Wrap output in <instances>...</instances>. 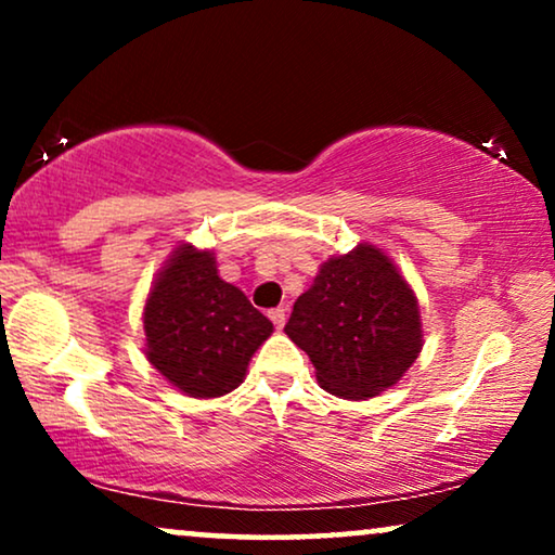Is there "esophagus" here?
<instances>
[{
	"instance_id": "obj_1",
	"label": "esophagus",
	"mask_w": 555,
	"mask_h": 555,
	"mask_svg": "<svg viewBox=\"0 0 555 555\" xmlns=\"http://www.w3.org/2000/svg\"><path fill=\"white\" fill-rule=\"evenodd\" d=\"M268 315H270V321L275 323V328H283L285 321H287V313H285V308H272Z\"/></svg>"
}]
</instances>
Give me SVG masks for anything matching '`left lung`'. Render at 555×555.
I'll return each instance as SVG.
<instances>
[{
    "label": "left lung",
    "instance_id": "1",
    "mask_svg": "<svg viewBox=\"0 0 555 555\" xmlns=\"http://www.w3.org/2000/svg\"><path fill=\"white\" fill-rule=\"evenodd\" d=\"M285 333L310 356L318 384L353 401L397 384L422 351L416 295L369 242L321 264Z\"/></svg>",
    "mask_w": 555,
    "mask_h": 555
}]
</instances>
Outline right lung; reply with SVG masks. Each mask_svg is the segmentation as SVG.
I'll return each mask as SVG.
<instances>
[{"label":"right lung","mask_w":555,"mask_h":555,"mask_svg":"<svg viewBox=\"0 0 555 555\" xmlns=\"http://www.w3.org/2000/svg\"><path fill=\"white\" fill-rule=\"evenodd\" d=\"M146 359L194 399L237 389L272 323L217 275L215 253L181 245L166 260L143 308Z\"/></svg>","instance_id":"1"}]
</instances>
